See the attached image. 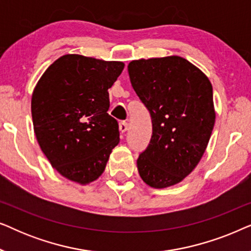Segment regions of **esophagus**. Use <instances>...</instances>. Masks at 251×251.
Here are the masks:
<instances>
[{
    "instance_id": "esophagus-1",
    "label": "esophagus",
    "mask_w": 251,
    "mask_h": 251,
    "mask_svg": "<svg viewBox=\"0 0 251 251\" xmlns=\"http://www.w3.org/2000/svg\"><path fill=\"white\" fill-rule=\"evenodd\" d=\"M119 129H120V131H121L122 133L123 132H126V130H129V125L126 122H120V125H119Z\"/></svg>"
}]
</instances>
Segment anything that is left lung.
Returning a JSON list of instances; mask_svg holds the SVG:
<instances>
[{
  "label": "left lung",
  "instance_id": "left-lung-1",
  "mask_svg": "<svg viewBox=\"0 0 251 251\" xmlns=\"http://www.w3.org/2000/svg\"><path fill=\"white\" fill-rule=\"evenodd\" d=\"M130 82L151 113L150 145L137 160L153 188L174 186L195 169L214 129L216 111L207 75L179 56L130 61Z\"/></svg>",
  "mask_w": 251,
  "mask_h": 251
}]
</instances>
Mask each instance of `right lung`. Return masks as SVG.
<instances>
[{
	"label": "right lung",
	"instance_id": "add662e5",
	"mask_svg": "<svg viewBox=\"0 0 251 251\" xmlns=\"http://www.w3.org/2000/svg\"><path fill=\"white\" fill-rule=\"evenodd\" d=\"M125 63L64 54L42 74L32 95L37 143L61 176L80 185L97 180L120 142L108 115V89Z\"/></svg>",
	"mask_w": 251,
	"mask_h": 251
}]
</instances>
